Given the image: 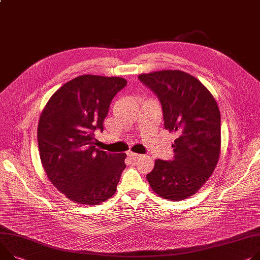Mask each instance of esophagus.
I'll use <instances>...</instances> for the list:
<instances>
[{
  "mask_svg": "<svg viewBox=\"0 0 260 260\" xmlns=\"http://www.w3.org/2000/svg\"><path fill=\"white\" fill-rule=\"evenodd\" d=\"M127 155H128L131 159H133V160H136V159H139V158L142 157L141 154H136V153H133V152H131V151L127 152Z\"/></svg>",
  "mask_w": 260,
  "mask_h": 260,
  "instance_id": "34e87169",
  "label": "esophagus"
}]
</instances>
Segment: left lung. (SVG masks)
I'll list each match as a JSON object with an SVG mask.
<instances>
[{
    "label": "left lung",
    "instance_id": "obj_1",
    "mask_svg": "<svg viewBox=\"0 0 260 260\" xmlns=\"http://www.w3.org/2000/svg\"><path fill=\"white\" fill-rule=\"evenodd\" d=\"M162 106L165 128L176 132L172 161L155 160L147 175L156 194L180 201L194 194L213 173L221 152V114L210 91L182 71L141 74Z\"/></svg>",
    "mask_w": 260,
    "mask_h": 260
}]
</instances>
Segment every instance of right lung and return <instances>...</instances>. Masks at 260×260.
I'll list each match as a JSON object with an SVG mask.
<instances>
[{
	"instance_id": "add662e5",
	"label": "right lung",
	"mask_w": 260,
	"mask_h": 260,
	"mask_svg": "<svg viewBox=\"0 0 260 260\" xmlns=\"http://www.w3.org/2000/svg\"><path fill=\"white\" fill-rule=\"evenodd\" d=\"M124 78L82 75L50 98L37 128L39 156L52 184L71 201L98 205L115 191L126 153L95 148L93 132L103 122Z\"/></svg>"
}]
</instances>
